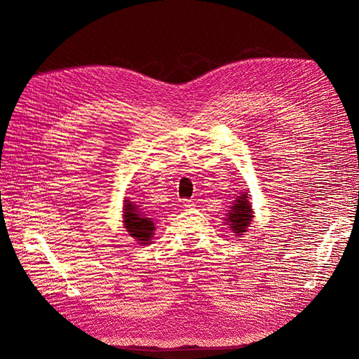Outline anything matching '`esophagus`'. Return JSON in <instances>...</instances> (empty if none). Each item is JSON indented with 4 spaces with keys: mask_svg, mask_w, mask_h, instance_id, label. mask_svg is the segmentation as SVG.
Listing matches in <instances>:
<instances>
[{
    "mask_svg": "<svg viewBox=\"0 0 359 359\" xmlns=\"http://www.w3.org/2000/svg\"><path fill=\"white\" fill-rule=\"evenodd\" d=\"M184 206H186V210H193L194 206H196V203H194L193 199H186L184 201Z\"/></svg>",
    "mask_w": 359,
    "mask_h": 359,
    "instance_id": "34e87169",
    "label": "esophagus"
}]
</instances>
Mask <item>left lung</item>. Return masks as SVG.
Returning <instances> with one entry per match:
<instances>
[{
  "mask_svg": "<svg viewBox=\"0 0 359 359\" xmlns=\"http://www.w3.org/2000/svg\"><path fill=\"white\" fill-rule=\"evenodd\" d=\"M226 215L227 217L224 220L236 235H243L247 231L248 224L252 223L253 219V210L252 205H250L247 191H243L240 196H236V199L232 202V206H229V210H227Z\"/></svg>",
  "mask_w": 359,
  "mask_h": 359,
  "instance_id": "1",
  "label": "left lung"
}]
</instances>
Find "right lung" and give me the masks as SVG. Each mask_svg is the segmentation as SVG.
<instances>
[{"label": "right lung", "instance_id": "add662e5", "mask_svg": "<svg viewBox=\"0 0 359 359\" xmlns=\"http://www.w3.org/2000/svg\"><path fill=\"white\" fill-rule=\"evenodd\" d=\"M123 212V223L128 235L133 236L140 244H149L156 231L153 219L140 211L135 202L130 201H124Z\"/></svg>", "mask_w": 359, "mask_h": 359}]
</instances>
